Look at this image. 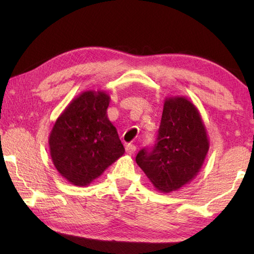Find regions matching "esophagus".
<instances>
[{"label": "esophagus", "mask_w": 254, "mask_h": 254, "mask_svg": "<svg viewBox=\"0 0 254 254\" xmlns=\"http://www.w3.org/2000/svg\"><path fill=\"white\" fill-rule=\"evenodd\" d=\"M135 150H136V148L134 144H127L126 147V152H127V154H128V156H132V154L135 152Z\"/></svg>", "instance_id": "34e87169"}]
</instances>
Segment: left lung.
Returning a JSON list of instances; mask_svg holds the SVG:
<instances>
[{
  "mask_svg": "<svg viewBox=\"0 0 254 254\" xmlns=\"http://www.w3.org/2000/svg\"><path fill=\"white\" fill-rule=\"evenodd\" d=\"M208 149L199 111L188 98L171 96L163 104L156 144L139 151L135 161L159 191L171 192L196 177Z\"/></svg>",
  "mask_w": 254,
  "mask_h": 254,
  "instance_id": "8db88e82",
  "label": "left lung"
}]
</instances>
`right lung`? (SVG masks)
<instances>
[{
  "mask_svg": "<svg viewBox=\"0 0 254 254\" xmlns=\"http://www.w3.org/2000/svg\"><path fill=\"white\" fill-rule=\"evenodd\" d=\"M110 101L103 91L83 92L67 105L50 132L54 166L75 186H88L123 156L117 127L106 114Z\"/></svg>",
  "mask_w": 254,
  "mask_h": 254,
  "instance_id": "add662e5",
  "label": "right lung"
}]
</instances>
